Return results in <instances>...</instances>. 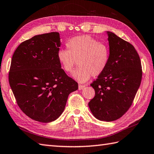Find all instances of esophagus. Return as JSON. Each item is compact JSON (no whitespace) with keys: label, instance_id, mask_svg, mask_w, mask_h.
<instances>
[{"label":"esophagus","instance_id":"1","mask_svg":"<svg viewBox=\"0 0 154 154\" xmlns=\"http://www.w3.org/2000/svg\"><path fill=\"white\" fill-rule=\"evenodd\" d=\"M85 85H79V90H82L83 89Z\"/></svg>","mask_w":154,"mask_h":154}]
</instances>
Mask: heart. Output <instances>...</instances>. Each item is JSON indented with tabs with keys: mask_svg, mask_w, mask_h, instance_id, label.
I'll return each mask as SVG.
<instances>
[{
	"mask_svg": "<svg viewBox=\"0 0 154 154\" xmlns=\"http://www.w3.org/2000/svg\"><path fill=\"white\" fill-rule=\"evenodd\" d=\"M67 48L60 49L57 58L61 69L70 73L77 61L78 67L73 73L74 79L85 83L92 77L99 76L105 71L110 60V49L104 42L90 35H85L70 38Z\"/></svg>",
	"mask_w": 154,
	"mask_h": 154,
	"instance_id": "heart-1",
	"label": "heart"
}]
</instances>
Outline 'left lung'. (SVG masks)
Masks as SVG:
<instances>
[{
	"label": "left lung",
	"mask_w": 154,
	"mask_h": 154,
	"mask_svg": "<svg viewBox=\"0 0 154 154\" xmlns=\"http://www.w3.org/2000/svg\"><path fill=\"white\" fill-rule=\"evenodd\" d=\"M110 60L103 73L91 84L95 96L89 103L94 117L103 121L120 119L131 106L140 85L142 65L134 47L107 32Z\"/></svg>",
	"instance_id": "obj_1"
}]
</instances>
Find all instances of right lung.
Returning <instances> with one entry per match:
<instances>
[{
	"label": "right lung",
	"mask_w": 154,
	"mask_h": 154,
	"mask_svg": "<svg viewBox=\"0 0 154 154\" xmlns=\"http://www.w3.org/2000/svg\"><path fill=\"white\" fill-rule=\"evenodd\" d=\"M58 32L37 35L22 42L11 60L8 81L20 109L40 122L56 120L78 83L61 68L57 58Z\"/></svg>",
	"instance_id": "right-lung-1"
}]
</instances>
